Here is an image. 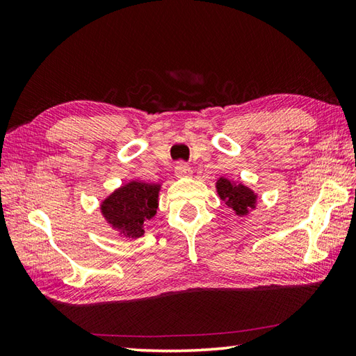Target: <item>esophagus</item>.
I'll return each mask as SVG.
<instances>
[{"label":"esophagus","instance_id":"1","mask_svg":"<svg viewBox=\"0 0 356 356\" xmlns=\"http://www.w3.org/2000/svg\"><path fill=\"white\" fill-rule=\"evenodd\" d=\"M174 172H176L180 177L188 176V174H191V166L186 162H177L176 166H174Z\"/></svg>","mask_w":356,"mask_h":356}]
</instances>
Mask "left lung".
I'll return each mask as SVG.
<instances>
[{
    "mask_svg": "<svg viewBox=\"0 0 356 356\" xmlns=\"http://www.w3.org/2000/svg\"><path fill=\"white\" fill-rule=\"evenodd\" d=\"M217 193L226 205L236 211L238 216H245L249 208H254L255 195L243 185H232L229 180L220 179L217 182Z\"/></svg>",
    "mask_w": 356,
    "mask_h": 356,
    "instance_id": "left-lung-1",
    "label": "left lung"
}]
</instances>
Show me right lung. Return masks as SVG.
<instances>
[{"instance_id":"right-lung-1","label":"right lung","mask_w":356,"mask_h":356,"mask_svg":"<svg viewBox=\"0 0 356 356\" xmlns=\"http://www.w3.org/2000/svg\"><path fill=\"white\" fill-rule=\"evenodd\" d=\"M159 185L131 182L113 193L102 203V214L128 237L143 236V225L154 217Z\"/></svg>"}]
</instances>
